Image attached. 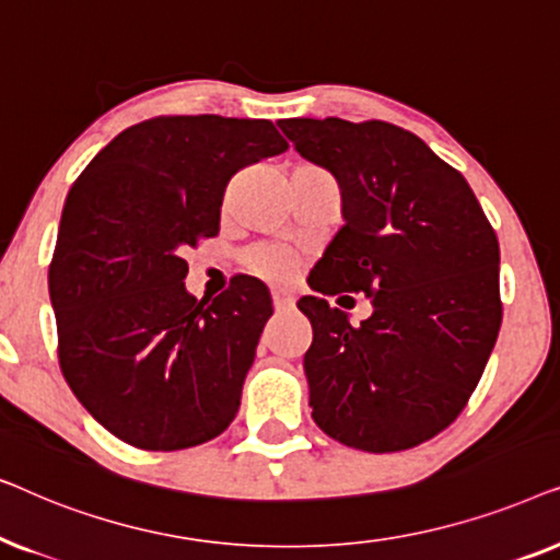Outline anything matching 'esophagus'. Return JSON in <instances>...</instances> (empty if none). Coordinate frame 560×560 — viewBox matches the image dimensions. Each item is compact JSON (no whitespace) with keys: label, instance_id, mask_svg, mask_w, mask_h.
<instances>
[{"label":"esophagus","instance_id":"obj_1","mask_svg":"<svg viewBox=\"0 0 560 560\" xmlns=\"http://www.w3.org/2000/svg\"><path fill=\"white\" fill-rule=\"evenodd\" d=\"M293 303H295V298H293V293H290L288 288H272V305H275V311L293 308Z\"/></svg>","mask_w":560,"mask_h":560}]
</instances>
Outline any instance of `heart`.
<instances>
[{"label": "heart", "mask_w": 560, "mask_h": 560, "mask_svg": "<svg viewBox=\"0 0 560 560\" xmlns=\"http://www.w3.org/2000/svg\"><path fill=\"white\" fill-rule=\"evenodd\" d=\"M244 262H247L252 272L262 275L267 280H282L293 272V257H290L285 249H278V247L252 249Z\"/></svg>", "instance_id": "1"}]
</instances>
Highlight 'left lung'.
I'll return each mask as SVG.
<instances>
[{
  "label": "left lung",
  "mask_w": 560,
  "mask_h": 560,
  "mask_svg": "<svg viewBox=\"0 0 560 560\" xmlns=\"http://www.w3.org/2000/svg\"><path fill=\"white\" fill-rule=\"evenodd\" d=\"M278 125L341 188L347 224L311 288L372 303L359 326L324 298L298 303L313 326L311 416L370 454L418 446L466 408L500 334L494 229L464 175L408 129L336 117Z\"/></svg>",
  "instance_id": "1"
}]
</instances>
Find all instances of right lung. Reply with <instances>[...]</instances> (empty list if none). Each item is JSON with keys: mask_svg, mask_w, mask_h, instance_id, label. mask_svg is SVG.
<instances>
[{"mask_svg": "<svg viewBox=\"0 0 560 560\" xmlns=\"http://www.w3.org/2000/svg\"><path fill=\"white\" fill-rule=\"evenodd\" d=\"M285 150L270 119L155 117L114 137L73 183L48 270L58 362L129 446H198L240 410L270 290L240 278L196 301L183 252L219 234L236 171Z\"/></svg>", "mask_w": 560, "mask_h": 560, "instance_id": "1", "label": "right lung"}]
</instances>
